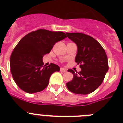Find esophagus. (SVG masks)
Here are the masks:
<instances>
[{"instance_id": "34e87169", "label": "esophagus", "mask_w": 123, "mask_h": 123, "mask_svg": "<svg viewBox=\"0 0 123 123\" xmlns=\"http://www.w3.org/2000/svg\"><path fill=\"white\" fill-rule=\"evenodd\" d=\"M60 71L61 72H66L67 70L66 69H65L64 68H60Z\"/></svg>"}]
</instances>
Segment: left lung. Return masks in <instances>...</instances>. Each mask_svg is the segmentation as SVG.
<instances>
[{
    "mask_svg": "<svg viewBox=\"0 0 123 123\" xmlns=\"http://www.w3.org/2000/svg\"><path fill=\"white\" fill-rule=\"evenodd\" d=\"M68 38L76 43L78 53L75 61L81 68L75 72L72 69L73 79L67 83L70 92L76 94H88L100 86L108 70L105 51L98 41L89 35L81 33H67Z\"/></svg>",
    "mask_w": 123,
    "mask_h": 123,
    "instance_id": "left-lung-1",
    "label": "left lung"
}]
</instances>
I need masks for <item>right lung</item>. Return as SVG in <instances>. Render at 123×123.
<instances>
[{
  "instance_id": "obj_1",
  "label": "right lung",
  "mask_w": 123,
  "mask_h": 123,
  "mask_svg": "<svg viewBox=\"0 0 123 123\" xmlns=\"http://www.w3.org/2000/svg\"><path fill=\"white\" fill-rule=\"evenodd\" d=\"M65 38L63 32L40 29L21 39L10 56L11 73L19 88L29 94L46 88L52 74L59 71L60 67L55 63L43 65V57L57 42Z\"/></svg>"
}]
</instances>
